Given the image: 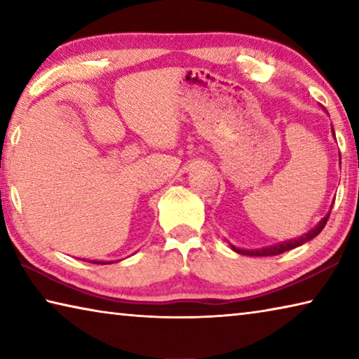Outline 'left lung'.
Segmentation results:
<instances>
[{"instance_id": "8db88e82", "label": "left lung", "mask_w": 359, "mask_h": 359, "mask_svg": "<svg viewBox=\"0 0 359 359\" xmlns=\"http://www.w3.org/2000/svg\"><path fill=\"white\" fill-rule=\"evenodd\" d=\"M332 135H334V130H332ZM331 212H327V215L325 218H321V222L317 224V226L312 228L309 233L302 234L301 238L297 239H291V241H283L280 244H276V245H269V247H264V248H257V250H244V248H238L234 245H231V248L236 253H241V255H247V257H272V255H280L283 252H288L291 248H296L302 244H306V242L312 241L315 236H318L321 233V229L325 228V224L327 222V218H330Z\"/></svg>"}]
</instances>
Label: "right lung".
<instances>
[{
	"mask_svg": "<svg viewBox=\"0 0 359 359\" xmlns=\"http://www.w3.org/2000/svg\"><path fill=\"white\" fill-rule=\"evenodd\" d=\"M90 263H95V264H109L111 263V261H90ZM114 263V261H112Z\"/></svg>",
	"mask_w": 359,
	"mask_h": 359,
	"instance_id": "obj_1",
	"label": "right lung"
}]
</instances>
